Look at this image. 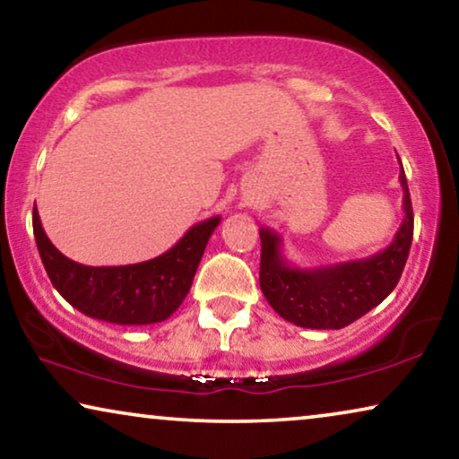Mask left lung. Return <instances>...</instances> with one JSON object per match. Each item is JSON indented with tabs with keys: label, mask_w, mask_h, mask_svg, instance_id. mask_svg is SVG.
<instances>
[{
	"label": "left lung",
	"mask_w": 459,
	"mask_h": 459,
	"mask_svg": "<svg viewBox=\"0 0 459 459\" xmlns=\"http://www.w3.org/2000/svg\"><path fill=\"white\" fill-rule=\"evenodd\" d=\"M399 183L403 189L402 227L383 251L370 257L331 266L297 268L282 254L279 232L260 229V287L281 318L303 328L339 331L377 307L395 289L414 237V212L403 166Z\"/></svg>",
	"instance_id": "1"
}]
</instances>
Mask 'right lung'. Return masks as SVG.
Segmentation results:
<instances>
[{
  "label": "right lung",
  "mask_w": 459,
  "mask_h": 459,
  "mask_svg": "<svg viewBox=\"0 0 459 459\" xmlns=\"http://www.w3.org/2000/svg\"><path fill=\"white\" fill-rule=\"evenodd\" d=\"M218 224L221 216L193 224L174 247L153 260L126 266H85L56 249L45 235L39 212H33L39 255L57 293L89 318L125 326L156 325L177 312Z\"/></svg>",
  "instance_id": "right-lung-1"
}]
</instances>
